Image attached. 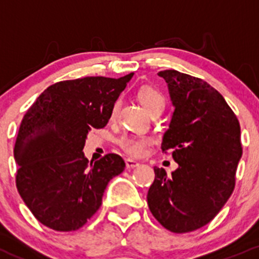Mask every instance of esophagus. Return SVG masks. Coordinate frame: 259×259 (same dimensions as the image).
<instances>
[{"mask_svg": "<svg viewBox=\"0 0 259 259\" xmlns=\"http://www.w3.org/2000/svg\"><path fill=\"white\" fill-rule=\"evenodd\" d=\"M125 165H126L127 169H134V168H138L140 164L138 163V161L133 160V159H126V160H125Z\"/></svg>", "mask_w": 259, "mask_h": 259, "instance_id": "34e87169", "label": "esophagus"}]
</instances>
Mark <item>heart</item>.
<instances>
[{
  "mask_svg": "<svg viewBox=\"0 0 259 259\" xmlns=\"http://www.w3.org/2000/svg\"><path fill=\"white\" fill-rule=\"evenodd\" d=\"M138 98L149 113L156 106H164V99L161 94L155 89L149 88V86L140 89L139 93H138ZM119 106L120 101L116 100L114 103L113 109H111L113 116L116 115ZM151 144H153V139L149 137H143V135H124L119 139V146L124 150V153H126L130 156H135V158L144 155Z\"/></svg>",
  "mask_w": 259,
  "mask_h": 259,
  "instance_id": "obj_1",
  "label": "heart"
}]
</instances>
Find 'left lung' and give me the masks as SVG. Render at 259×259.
I'll return each instance as SVG.
<instances>
[{
	"mask_svg": "<svg viewBox=\"0 0 259 259\" xmlns=\"http://www.w3.org/2000/svg\"><path fill=\"white\" fill-rule=\"evenodd\" d=\"M158 75L168 83L176 108L161 150H170L179 168L168 176L155 166L146 199L164 228L188 233L209 223L233 193L242 156L241 126L208 82L177 70Z\"/></svg>",
	"mask_w": 259,
	"mask_h": 259,
	"instance_id": "left-lung-1",
	"label": "left lung"
}]
</instances>
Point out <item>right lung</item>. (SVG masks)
I'll list each match as a JSON object with an SVG mask.
<instances>
[{"label": "right lung", "mask_w": 259, "mask_h": 259, "mask_svg": "<svg viewBox=\"0 0 259 259\" xmlns=\"http://www.w3.org/2000/svg\"><path fill=\"white\" fill-rule=\"evenodd\" d=\"M133 75L60 81L26 111L14 149L16 187L44 226L59 232L81 228L100 208L110 179L124 170L125 161L117 154L93 164L82 149L91 129L108 124Z\"/></svg>", "instance_id": "obj_1"}]
</instances>
